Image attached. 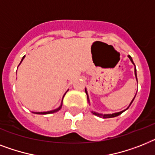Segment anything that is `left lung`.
Wrapping results in <instances>:
<instances>
[{
    "label": "left lung",
    "mask_w": 155,
    "mask_h": 155,
    "mask_svg": "<svg viewBox=\"0 0 155 155\" xmlns=\"http://www.w3.org/2000/svg\"><path fill=\"white\" fill-rule=\"evenodd\" d=\"M128 57H129V59H130V61H131V62H132V64H134V62H133V60H132L131 56H130V55H129V56H128ZM134 74H135V77H136V80H137L136 68H134ZM137 81H138V80H137ZM85 91H86V94H87V100H88V102H89V98H88V95H87V90H86V89H85ZM134 98H135V96H134V99H132L131 103H130V104H132V102L134 101ZM128 107L127 108V109H128ZM127 109H126V110H127ZM126 110H122V111H120V112L114 113V114H99V113H96V112H95V111H91V113H92V114H95V115H96V116L103 117V118H104V119H107V118H113V117H116V116H118V115H119V114H121L123 112V111H125Z\"/></svg>",
    "instance_id": "left-lung-1"
}]
</instances>
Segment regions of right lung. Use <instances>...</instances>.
Wrapping results in <instances>:
<instances>
[{
	"label": "right lung",
	"instance_id": "right-lung-1",
	"mask_svg": "<svg viewBox=\"0 0 155 155\" xmlns=\"http://www.w3.org/2000/svg\"><path fill=\"white\" fill-rule=\"evenodd\" d=\"M25 56H24L23 58H22V60H21V63L22 62V60H24V58H25ZM21 63H20V64H21ZM64 95H64V96H63V99H64ZM62 102H63V99H62ZM62 102H61V105H60L59 107L57 108V109H55V110H50V111H47V112H34V113H36V114H51V113H54V112H56V111H58L59 110H60V108H61V107H62Z\"/></svg>",
	"mask_w": 155,
	"mask_h": 155
}]
</instances>
